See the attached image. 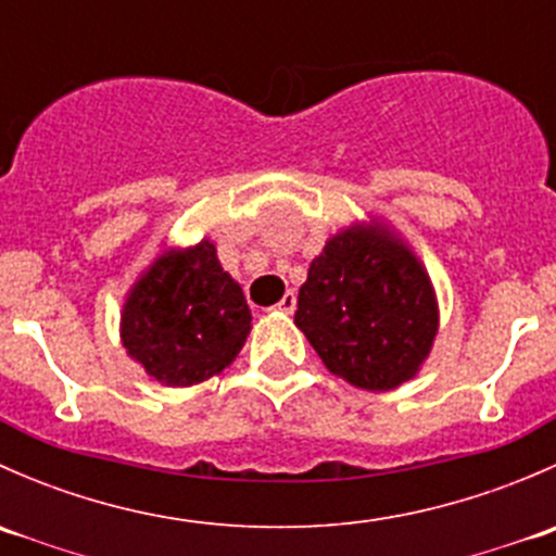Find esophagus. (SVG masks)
<instances>
[{"mask_svg": "<svg viewBox=\"0 0 556 556\" xmlns=\"http://www.w3.org/2000/svg\"><path fill=\"white\" fill-rule=\"evenodd\" d=\"M274 309L282 312V314H293L295 312V293H293V290H288V293L279 299V304L274 306Z\"/></svg>", "mask_w": 556, "mask_h": 556, "instance_id": "1", "label": "esophagus"}]
</instances>
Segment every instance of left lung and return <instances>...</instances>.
I'll list each match as a JSON object with an SVG mask.
<instances>
[{
	"instance_id": "obj_1",
	"label": "left lung",
	"mask_w": 556,
	"mask_h": 556,
	"mask_svg": "<svg viewBox=\"0 0 556 556\" xmlns=\"http://www.w3.org/2000/svg\"><path fill=\"white\" fill-rule=\"evenodd\" d=\"M295 325L325 368L361 390H395L419 371L439 333L428 271L382 223L325 242L299 290Z\"/></svg>"
}]
</instances>
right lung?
Returning <instances> with one entry per match:
<instances>
[{"label":"right lung","instance_id":"1","mask_svg":"<svg viewBox=\"0 0 556 556\" xmlns=\"http://www.w3.org/2000/svg\"><path fill=\"white\" fill-rule=\"evenodd\" d=\"M242 288L210 239L166 250L137 279L121 314L128 355L166 387H190L231 366L250 333Z\"/></svg>","mask_w":556,"mask_h":556}]
</instances>
